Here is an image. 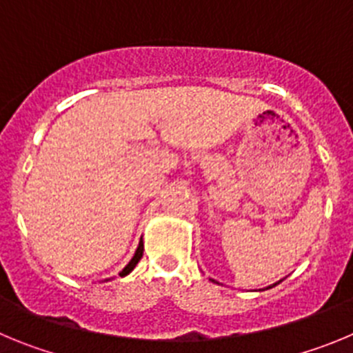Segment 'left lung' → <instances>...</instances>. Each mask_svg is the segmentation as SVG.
<instances>
[{
    "label": "left lung",
    "instance_id": "1",
    "mask_svg": "<svg viewBox=\"0 0 353 353\" xmlns=\"http://www.w3.org/2000/svg\"><path fill=\"white\" fill-rule=\"evenodd\" d=\"M211 281H214V279H211ZM276 285H278V283H274V285H271V287H268V288H272V287H276Z\"/></svg>",
    "mask_w": 353,
    "mask_h": 353
}]
</instances>
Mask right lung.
<instances>
[{
    "instance_id": "right-lung-1",
    "label": "right lung",
    "mask_w": 353,
    "mask_h": 353,
    "mask_svg": "<svg viewBox=\"0 0 353 353\" xmlns=\"http://www.w3.org/2000/svg\"><path fill=\"white\" fill-rule=\"evenodd\" d=\"M142 253H144V243H142V241H141V243H139V246H137V252H135V255H133L132 260H130V262L126 263L125 269H123V271L119 272V276H121V278H123V276L130 274V272H132L133 269H135V265H137V263H139V260L142 259ZM105 281H107V279H105Z\"/></svg>"
}]
</instances>
